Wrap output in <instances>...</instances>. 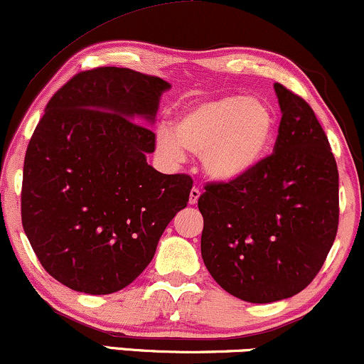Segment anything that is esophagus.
<instances>
[{
  "label": "esophagus",
  "mask_w": 364,
  "mask_h": 364,
  "mask_svg": "<svg viewBox=\"0 0 364 364\" xmlns=\"http://www.w3.org/2000/svg\"><path fill=\"white\" fill-rule=\"evenodd\" d=\"M199 197H200V191L199 189H192L191 191V196H189V203L194 205V204H197V200H199Z\"/></svg>",
  "instance_id": "esophagus-1"
}]
</instances>
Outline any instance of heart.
I'll list each match as a JSON object with an SVG mask.
<instances>
[{
  "label": "heart",
  "mask_w": 364,
  "mask_h": 364,
  "mask_svg": "<svg viewBox=\"0 0 364 364\" xmlns=\"http://www.w3.org/2000/svg\"><path fill=\"white\" fill-rule=\"evenodd\" d=\"M275 127L267 102L228 94L186 107L172 128L156 129V146L170 160H182L186 150L200 154V167L210 181L235 182L267 159Z\"/></svg>",
  "instance_id": "obj_1"
}]
</instances>
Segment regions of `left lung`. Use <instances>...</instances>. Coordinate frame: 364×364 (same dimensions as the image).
<instances>
[{
    "label": "left lung",
    "instance_id": "obj_1",
    "mask_svg": "<svg viewBox=\"0 0 364 364\" xmlns=\"http://www.w3.org/2000/svg\"><path fill=\"white\" fill-rule=\"evenodd\" d=\"M273 151L253 172L199 197L200 253L228 294L251 304L294 297L319 273L339 223V173L324 129L302 97L275 84Z\"/></svg>",
    "mask_w": 364,
    "mask_h": 364
}]
</instances>
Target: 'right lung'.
I'll return each instance as SVG.
<instances>
[{"label":"right lung","instance_id":"add662e5","mask_svg":"<svg viewBox=\"0 0 364 364\" xmlns=\"http://www.w3.org/2000/svg\"><path fill=\"white\" fill-rule=\"evenodd\" d=\"M167 89L155 75L97 67L45 107L26 148L21 223L42 267L69 289L106 295L128 287L189 203V175L146 164L155 133L140 123H155Z\"/></svg>","mask_w":364,"mask_h":364}]
</instances>
